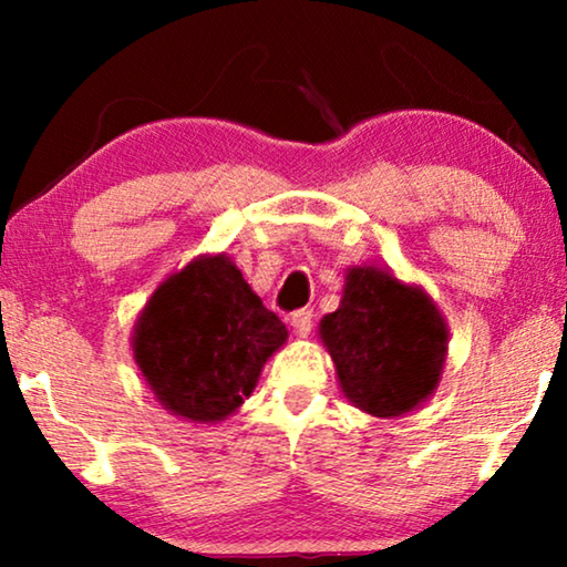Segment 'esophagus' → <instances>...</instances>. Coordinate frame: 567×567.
I'll use <instances>...</instances> for the list:
<instances>
[{
    "label": "esophagus",
    "mask_w": 567,
    "mask_h": 567,
    "mask_svg": "<svg viewBox=\"0 0 567 567\" xmlns=\"http://www.w3.org/2000/svg\"><path fill=\"white\" fill-rule=\"evenodd\" d=\"M312 322H315L312 309H299V312L291 315V328L297 332V338H307L309 332H312Z\"/></svg>",
    "instance_id": "obj_1"
}]
</instances>
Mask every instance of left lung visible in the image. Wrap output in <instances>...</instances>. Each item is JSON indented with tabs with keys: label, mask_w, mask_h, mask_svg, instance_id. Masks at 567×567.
I'll return each mask as SVG.
<instances>
[{
	"label": "left lung",
	"mask_w": 567,
	"mask_h": 567,
	"mask_svg": "<svg viewBox=\"0 0 567 567\" xmlns=\"http://www.w3.org/2000/svg\"><path fill=\"white\" fill-rule=\"evenodd\" d=\"M346 400L374 417L421 408L444 374L449 324L423 286L390 268L353 266L336 312L320 320Z\"/></svg>",
	"instance_id": "obj_1"
}]
</instances>
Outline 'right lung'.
<instances>
[{"label":"right lung","instance_id":"obj_1","mask_svg":"<svg viewBox=\"0 0 567 567\" xmlns=\"http://www.w3.org/2000/svg\"><path fill=\"white\" fill-rule=\"evenodd\" d=\"M289 330L262 307L227 252L198 255L169 274L131 332L154 398L190 423H221L250 398Z\"/></svg>","mask_w":567,"mask_h":567}]
</instances>
